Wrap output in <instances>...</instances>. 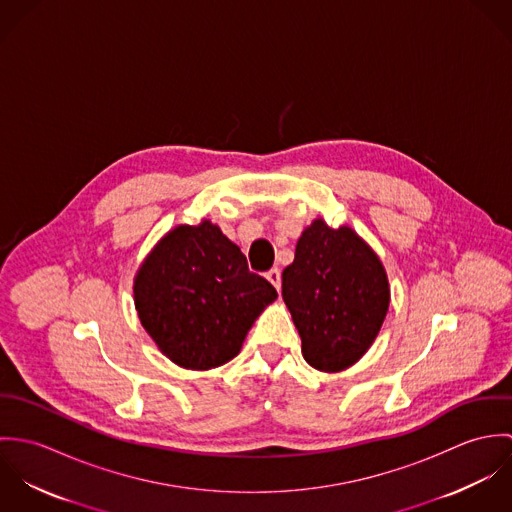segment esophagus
I'll return each instance as SVG.
<instances>
[{
	"label": "esophagus",
	"mask_w": 512,
	"mask_h": 512,
	"mask_svg": "<svg viewBox=\"0 0 512 512\" xmlns=\"http://www.w3.org/2000/svg\"><path fill=\"white\" fill-rule=\"evenodd\" d=\"M266 278H268V282H270L276 290H280V286H282V274H280L278 268L268 270V272H266Z\"/></svg>",
	"instance_id": "obj_1"
}]
</instances>
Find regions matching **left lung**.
Returning a JSON list of instances; mask_svg holds the SVG:
<instances>
[{"label":"left lung","instance_id":"left-lung-1","mask_svg":"<svg viewBox=\"0 0 512 512\" xmlns=\"http://www.w3.org/2000/svg\"><path fill=\"white\" fill-rule=\"evenodd\" d=\"M303 359L323 372L357 363L376 339L390 290L378 256L347 226L315 220L282 274Z\"/></svg>","mask_w":512,"mask_h":512}]
</instances>
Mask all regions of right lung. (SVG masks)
<instances>
[{"mask_svg":"<svg viewBox=\"0 0 512 512\" xmlns=\"http://www.w3.org/2000/svg\"><path fill=\"white\" fill-rule=\"evenodd\" d=\"M136 309L175 365L207 370L234 359L260 311L278 293L248 270L246 256L219 226H177L136 276Z\"/></svg>","mask_w":512,"mask_h":512,"instance_id":"1","label":"right lung"}]
</instances>
